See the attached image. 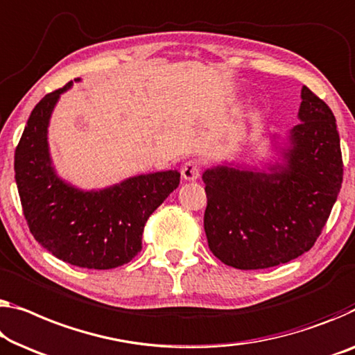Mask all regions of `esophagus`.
<instances>
[{"mask_svg": "<svg viewBox=\"0 0 355 355\" xmlns=\"http://www.w3.org/2000/svg\"><path fill=\"white\" fill-rule=\"evenodd\" d=\"M200 173V162L196 159H189L182 166V177L188 182H194Z\"/></svg>", "mask_w": 355, "mask_h": 355, "instance_id": "1", "label": "esophagus"}]
</instances>
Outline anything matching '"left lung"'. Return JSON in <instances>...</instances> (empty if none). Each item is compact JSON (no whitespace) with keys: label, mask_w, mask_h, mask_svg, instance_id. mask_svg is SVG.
Returning a JSON list of instances; mask_svg holds the SVG:
<instances>
[{"label":"left lung","mask_w":355,"mask_h":355,"mask_svg":"<svg viewBox=\"0 0 355 355\" xmlns=\"http://www.w3.org/2000/svg\"><path fill=\"white\" fill-rule=\"evenodd\" d=\"M301 98L287 166L272 173L223 166L204 172L205 236L210 252L228 266L264 269L303 255L336 202L343 156L335 116L306 86Z\"/></svg>","instance_id":"1"}]
</instances>
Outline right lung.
<instances>
[{
    "mask_svg": "<svg viewBox=\"0 0 355 355\" xmlns=\"http://www.w3.org/2000/svg\"><path fill=\"white\" fill-rule=\"evenodd\" d=\"M70 86L44 95L26 121L14 156L20 202L31 234L59 260L87 269L118 268L141 250L146 220L178 187L180 173H148L87 193L62 182L51 167L47 124Z\"/></svg>",
    "mask_w": 355,
    "mask_h": 355,
    "instance_id": "1",
    "label": "right lung"
}]
</instances>
